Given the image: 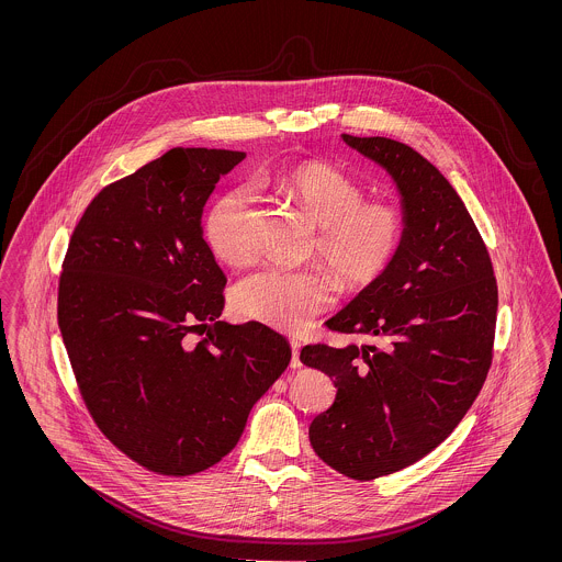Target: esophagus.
<instances>
[{
    "instance_id": "esophagus-1",
    "label": "esophagus",
    "mask_w": 562,
    "mask_h": 562,
    "mask_svg": "<svg viewBox=\"0 0 562 562\" xmlns=\"http://www.w3.org/2000/svg\"><path fill=\"white\" fill-rule=\"evenodd\" d=\"M291 349H293V356H291V367H293V369H299V367H301V360H299V349H301V344H299L296 339H291Z\"/></svg>"
}]
</instances>
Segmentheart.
<instances>
[{"label":"heart","instance_id":"1","mask_svg":"<svg viewBox=\"0 0 562 562\" xmlns=\"http://www.w3.org/2000/svg\"><path fill=\"white\" fill-rule=\"evenodd\" d=\"M263 181L289 195L321 225L314 250L349 291L371 286L398 259L408 236L406 214L390 202H364V189L339 168L301 161ZM255 204L257 198L246 186L223 191L211 204L204 238L218 261L246 266L255 259ZM336 279L324 268L266 266L241 278L232 301L248 321L296 333L335 305Z\"/></svg>","mask_w":562,"mask_h":562}]
</instances>
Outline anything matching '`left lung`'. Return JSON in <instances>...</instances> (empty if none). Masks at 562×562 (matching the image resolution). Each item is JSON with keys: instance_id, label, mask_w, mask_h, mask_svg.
I'll return each instance as SVG.
<instances>
[{"instance_id": "8db88e82", "label": "left lung", "mask_w": 562, "mask_h": 562, "mask_svg": "<svg viewBox=\"0 0 562 562\" xmlns=\"http://www.w3.org/2000/svg\"><path fill=\"white\" fill-rule=\"evenodd\" d=\"M344 140L394 177L408 236L385 276L328 321L376 344L305 346L299 358L337 387L310 426L314 451L339 474L373 481L434 451L476 401L493 360L497 280L481 232L431 161L385 136Z\"/></svg>"}]
</instances>
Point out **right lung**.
<instances>
[{
    "instance_id": "add662e5",
    "label": "right lung",
    "mask_w": 562,
    "mask_h": 562,
    "mask_svg": "<svg viewBox=\"0 0 562 562\" xmlns=\"http://www.w3.org/2000/svg\"><path fill=\"white\" fill-rule=\"evenodd\" d=\"M241 151L175 147L101 189L58 278V328L81 401L109 442L161 476L229 453L291 362L282 335L218 321L225 276L202 209ZM212 326L191 345L187 335Z\"/></svg>"
}]
</instances>
